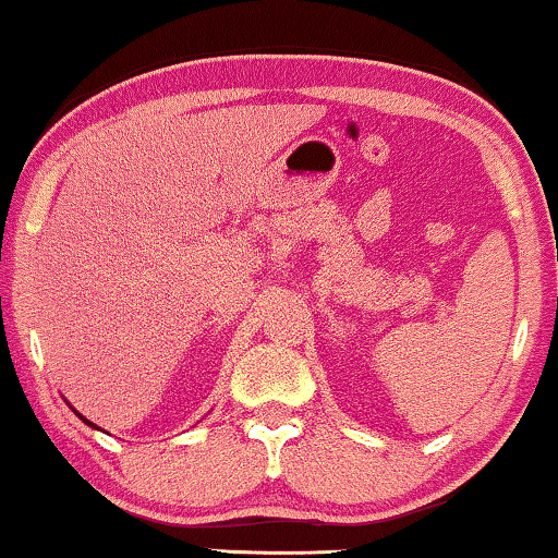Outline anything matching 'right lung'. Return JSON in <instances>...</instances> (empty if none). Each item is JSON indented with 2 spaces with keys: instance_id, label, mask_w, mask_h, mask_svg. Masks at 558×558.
<instances>
[{
  "instance_id": "obj_1",
  "label": "right lung",
  "mask_w": 558,
  "mask_h": 558,
  "mask_svg": "<svg viewBox=\"0 0 558 558\" xmlns=\"http://www.w3.org/2000/svg\"><path fill=\"white\" fill-rule=\"evenodd\" d=\"M75 413H78V411H75ZM78 418H81L83 423H88V426H90V428H98V426H96V423H90L88 418H83V415H81V413H78Z\"/></svg>"
}]
</instances>
